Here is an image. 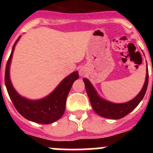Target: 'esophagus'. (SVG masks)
<instances>
[{
    "label": "esophagus",
    "instance_id": "34e87169",
    "mask_svg": "<svg viewBox=\"0 0 153 153\" xmlns=\"http://www.w3.org/2000/svg\"><path fill=\"white\" fill-rule=\"evenodd\" d=\"M79 75H80V76L84 75V72H83V70H80V71H79Z\"/></svg>",
    "mask_w": 153,
    "mask_h": 153
}]
</instances>
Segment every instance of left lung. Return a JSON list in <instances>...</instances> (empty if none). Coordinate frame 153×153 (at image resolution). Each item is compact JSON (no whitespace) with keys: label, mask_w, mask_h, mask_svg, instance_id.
<instances>
[{"label":"left lung","mask_w":153,"mask_h":153,"mask_svg":"<svg viewBox=\"0 0 153 153\" xmlns=\"http://www.w3.org/2000/svg\"><path fill=\"white\" fill-rule=\"evenodd\" d=\"M148 81L149 72L148 69H147L145 83L143 85V87L140 93L129 102H126V103L117 104L108 102V101L104 100L102 98H100L97 95V92L94 90L91 83H90V81L86 78L83 79L86 91L87 93L89 99H90V103H91L93 110L97 114L104 117V118L113 119V120H119V119L126 117L127 114L131 113L139 105L140 101L143 100V98L145 96L147 86H148Z\"/></svg>","instance_id":"8db88e82"}]
</instances>
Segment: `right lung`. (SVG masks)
<instances>
[{"label": "right lung", "instance_id": "1", "mask_svg": "<svg viewBox=\"0 0 153 153\" xmlns=\"http://www.w3.org/2000/svg\"><path fill=\"white\" fill-rule=\"evenodd\" d=\"M20 36L14 43L11 53L7 62L5 70V85L10 100L18 113L27 120L40 124H50L58 120L63 115L67 97L71 86L79 78L77 71L65 78L51 94L40 100H28L19 95L12 86L9 76V68L13 50Z\"/></svg>", "mask_w": 153, "mask_h": 153}]
</instances>
